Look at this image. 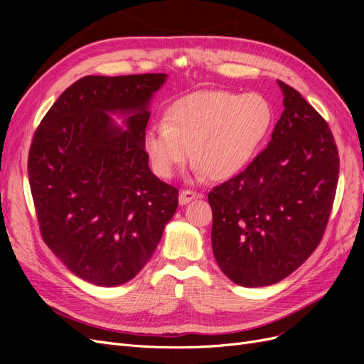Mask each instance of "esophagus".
Returning a JSON list of instances; mask_svg holds the SVG:
<instances>
[{
    "instance_id": "esophagus-1",
    "label": "esophagus",
    "mask_w": 364,
    "mask_h": 364,
    "mask_svg": "<svg viewBox=\"0 0 364 364\" xmlns=\"http://www.w3.org/2000/svg\"><path fill=\"white\" fill-rule=\"evenodd\" d=\"M203 194L197 193L194 190H182L179 194V203L181 205H186L188 202L194 200V199H202Z\"/></svg>"
}]
</instances>
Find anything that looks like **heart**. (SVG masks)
I'll list each match as a JSON object with an SVG mask.
<instances>
[{"label":"heart","instance_id":"obj_1","mask_svg":"<svg viewBox=\"0 0 364 364\" xmlns=\"http://www.w3.org/2000/svg\"><path fill=\"white\" fill-rule=\"evenodd\" d=\"M273 117L270 102L258 92L194 91L176 98L165 121H155L147 129L144 150L161 178L174 176L194 151L202 173L225 181L255 158Z\"/></svg>","mask_w":364,"mask_h":364}]
</instances>
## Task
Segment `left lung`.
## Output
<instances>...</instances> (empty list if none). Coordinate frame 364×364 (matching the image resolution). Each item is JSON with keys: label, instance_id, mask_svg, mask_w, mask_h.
Returning a JSON list of instances; mask_svg holds the SVG:
<instances>
[{"label": "left lung", "instance_id": "obj_1", "mask_svg": "<svg viewBox=\"0 0 364 364\" xmlns=\"http://www.w3.org/2000/svg\"><path fill=\"white\" fill-rule=\"evenodd\" d=\"M284 112L269 146L208 194L213 252L243 287L287 278L321 243L338 182V150L326 121L278 80Z\"/></svg>", "mask_w": 364, "mask_h": 364}]
</instances>
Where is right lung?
Segmentation results:
<instances>
[{
  "label": "right lung",
  "mask_w": 364,
  "mask_h": 364,
  "mask_svg": "<svg viewBox=\"0 0 364 364\" xmlns=\"http://www.w3.org/2000/svg\"><path fill=\"white\" fill-rule=\"evenodd\" d=\"M167 74L86 75L42 118L28 153L41 234L75 277L115 287L146 266L179 191L149 167V103ZM109 113L127 114V129Z\"/></svg>",
  "instance_id": "obj_1"
}]
</instances>
